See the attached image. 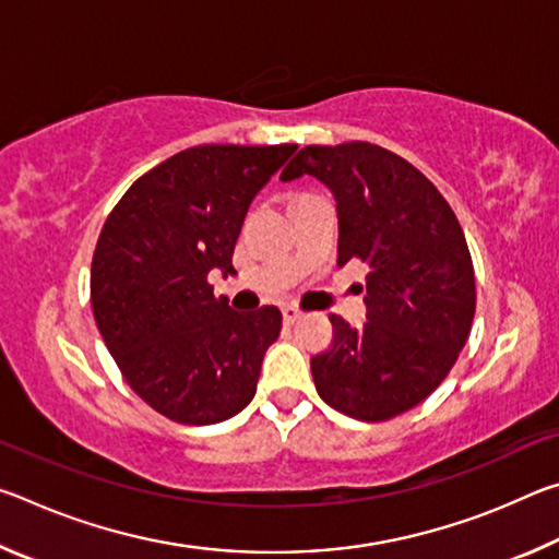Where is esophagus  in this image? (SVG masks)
Instances as JSON below:
<instances>
[{
    "instance_id": "1",
    "label": "esophagus",
    "mask_w": 559,
    "mask_h": 559,
    "mask_svg": "<svg viewBox=\"0 0 559 559\" xmlns=\"http://www.w3.org/2000/svg\"><path fill=\"white\" fill-rule=\"evenodd\" d=\"M281 313H283V323H288V325L296 323V320L302 316L296 306H283Z\"/></svg>"
}]
</instances>
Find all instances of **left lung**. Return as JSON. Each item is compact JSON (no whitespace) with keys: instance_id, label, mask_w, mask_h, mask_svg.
Masks as SVG:
<instances>
[{"instance_id":"1","label":"left lung","mask_w":559,"mask_h":559,"mask_svg":"<svg viewBox=\"0 0 559 559\" xmlns=\"http://www.w3.org/2000/svg\"><path fill=\"white\" fill-rule=\"evenodd\" d=\"M313 175L337 202V266L367 269V323L330 316L310 357L320 400L359 421L394 419L447 380L476 313V276L456 214L404 157L372 143L308 145L281 179Z\"/></svg>"}]
</instances>
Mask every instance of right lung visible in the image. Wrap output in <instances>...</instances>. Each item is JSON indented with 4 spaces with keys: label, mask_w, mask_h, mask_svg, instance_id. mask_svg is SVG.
Listing matches in <instances>:
<instances>
[{
    "label": "right lung",
    "mask_w": 559,
    "mask_h": 559,
    "mask_svg": "<svg viewBox=\"0 0 559 559\" xmlns=\"http://www.w3.org/2000/svg\"><path fill=\"white\" fill-rule=\"evenodd\" d=\"M298 145H197L122 194L91 266L93 318L126 382L179 424H216L257 394L281 310L236 313L210 273L234 246L259 189Z\"/></svg>",
    "instance_id": "add662e5"
}]
</instances>
